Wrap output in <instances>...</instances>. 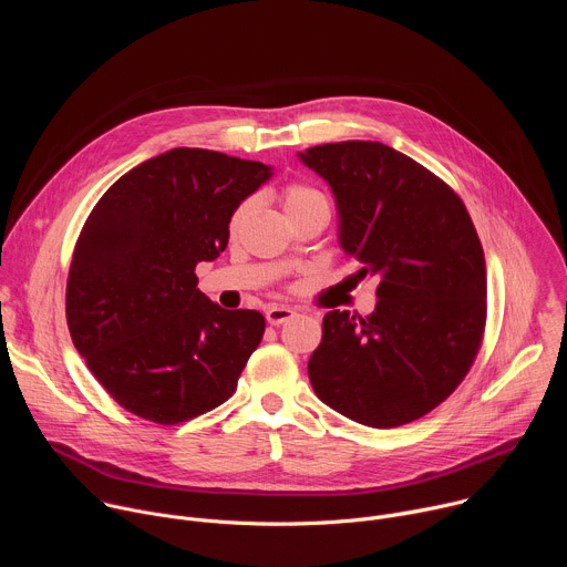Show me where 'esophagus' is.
I'll return each instance as SVG.
<instances>
[{
  "label": "esophagus",
  "instance_id": "obj_1",
  "mask_svg": "<svg viewBox=\"0 0 567 567\" xmlns=\"http://www.w3.org/2000/svg\"><path fill=\"white\" fill-rule=\"evenodd\" d=\"M293 309L291 307H285V305H271V307H267V311H265V316H267V320L271 322V326H282L285 320H289V318H293Z\"/></svg>",
  "mask_w": 567,
  "mask_h": 567
}]
</instances>
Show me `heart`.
<instances>
[{
	"instance_id": "obj_1",
	"label": "heart",
	"mask_w": 567,
	"mask_h": 567,
	"mask_svg": "<svg viewBox=\"0 0 567 567\" xmlns=\"http://www.w3.org/2000/svg\"><path fill=\"white\" fill-rule=\"evenodd\" d=\"M280 202H282V208H285V215H298V213H305V210H330L328 206V199L326 195H322L320 190H316L313 186H307V184H287L280 193ZM254 208V202H241L233 215H230V230H237L241 226V221H245L249 217Z\"/></svg>"
}]
</instances>
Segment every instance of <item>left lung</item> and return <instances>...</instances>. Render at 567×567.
Instances as JSON below:
<instances>
[{
    "label": "left lung",
    "instance_id": "8db88e82",
    "mask_svg": "<svg viewBox=\"0 0 567 567\" xmlns=\"http://www.w3.org/2000/svg\"><path fill=\"white\" fill-rule=\"evenodd\" d=\"M332 188L339 245L379 278L368 318L332 309L307 363L337 413L392 429L420 420L468 372L487 318V267L462 199L379 141L298 152Z\"/></svg>",
    "mask_w": 567,
    "mask_h": 567
}]
</instances>
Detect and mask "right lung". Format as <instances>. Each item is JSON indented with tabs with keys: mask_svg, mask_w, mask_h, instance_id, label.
I'll return each instance as SVG.
<instances>
[{
	"mask_svg": "<svg viewBox=\"0 0 567 567\" xmlns=\"http://www.w3.org/2000/svg\"><path fill=\"white\" fill-rule=\"evenodd\" d=\"M271 166L175 147L125 173L75 241L66 326L92 374L143 420L179 424L224 403L265 334V316L221 309L195 267L228 245L233 210Z\"/></svg>",
	"mask_w": 567,
	"mask_h": 567,
	"instance_id": "obj_1",
	"label": "right lung"
}]
</instances>
